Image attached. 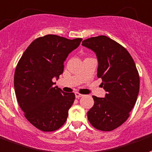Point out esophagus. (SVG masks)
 <instances>
[{
  "label": "esophagus",
  "mask_w": 152,
  "mask_h": 152,
  "mask_svg": "<svg viewBox=\"0 0 152 152\" xmlns=\"http://www.w3.org/2000/svg\"><path fill=\"white\" fill-rule=\"evenodd\" d=\"M83 94H79L78 92H76L75 93V97L77 98V99H79V98H81V97H83Z\"/></svg>",
  "instance_id": "esophagus-1"
}]
</instances>
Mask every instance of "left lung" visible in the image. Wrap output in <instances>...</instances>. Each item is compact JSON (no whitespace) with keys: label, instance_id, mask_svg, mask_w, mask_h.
Returning a JSON list of instances; mask_svg holds the SVG:
<instances>
[{"label":"left lung","instance_id":"obj_1","mask_svg":"<svg viewBox=\"0 0 152 152\" xmlns=\"http://www.w3.org/2000/svg\"><path fill=\"white\" fill-rule=\"evenodd\" d=\"M82 45L93 50L99 61L98 77L107 91L105 98L93 96L94 104L87 112L94 128L110 132L128 118L140 91V76L128 51L107 36L84 40Z\"/></svg>","mask_w":152,"mask_h":152}]
</instances>
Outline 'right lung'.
<instances>
[{
	"label": "right lung",
	"mask_w": 152,
	"mask_h": 152,
	"mask_svg": "<svg viewBox=\"0 0 152 152\" xmlns=\"http://www.w3.org/2000/svg\"><path fill=\"white\" fill-rule=\"evenodd\" d=\"M82 38L69 40L49 34L38 37L26 50L14 74V89L25 117L42 132H53L67 119L74 93L53 86V78L63 73L64 61Z\"/></svg>",
	"instance_id": "1"
}]
</instances>
